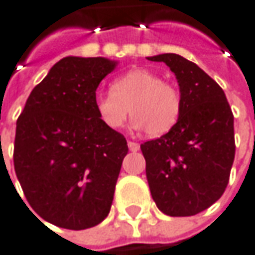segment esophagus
I'll return each mask as SVG.
<instances>
[{"label":"esophagus","mask_w":255,"mask_h":255,"mask_svg":"<svg viewBox=\"0 0 255 255\" xmlns=\"http://www.w3.org/2000/svg\"><path fill=\"white\" fill-rule=\"evenodd\" d=\"M128 147L130 151H137V150H140V144L136 141H128Z\"/></svg>","instance_id":"34e87169"}]
</instances>
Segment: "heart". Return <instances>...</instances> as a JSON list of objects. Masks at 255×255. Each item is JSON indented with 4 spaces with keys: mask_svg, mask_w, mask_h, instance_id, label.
<instances>
[{
    "mask_svg": "<svg viewBox=\"0 0 255 255\" xmlns=\"http://www.w3.org/2000/svg\"><path fill=\"white\" fill-rule=\"evenodd\" d=\"M133 116L131 126L146 129L151 137L163 136L178 122L182 111V97L175 84L161 80L148 68H133L114 80L111 92L100 94L95 111L108 129H121Z\"/></svg>",
    "mask_w": 255,
    "mask_h": 255,
    "instance_id": "heart-1",
    "label": "heart"
}]
</instances>
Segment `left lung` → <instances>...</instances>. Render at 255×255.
<instances>
[{
	"label": "left lung",
	"instance_id": "1",
	"mask_svg": "<svg viewBox=\"0 0 255 255\" xmlns=\"http://www.w3.org/2000/svg\"><path fill=\"white\" fill-rule=\"evenodd\" d=\"M163 61L177 77L182 97L178 122L168 133L140 144L150 192L168 216H194L223 195L235 161V126L226 95L213 78L179 54Z\"/></svg>",
	"mask_w": 255,
	"mask_h": 255
}]
</instances>
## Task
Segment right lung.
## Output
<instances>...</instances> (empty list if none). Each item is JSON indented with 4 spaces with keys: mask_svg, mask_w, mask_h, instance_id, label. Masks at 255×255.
<instances>
[{
    "mask_svg": "<svg viewBox=\"0 0 255 255\" xmlns=\"http://www.w3.org/2000/svg\"><path fill=\"white\" fill-rule=\"evenodd\" d=\"M116 61L64 57L32 90L16 121L13 167L32 209L70 230L108 216L128 141L95 111V91Z\"/></svg>",
    "mask_w": 255,
    "mask_h": 255,
    "instance_id": "1",
    "label": "right lung"
}]
</instances>
